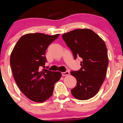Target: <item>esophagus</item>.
<instances>
[{"instance_id": "obj_1", "label": "esophagus", "mask_w": 123, "mask_h": 123, "mask_svg": "<svg viewBox=\"0 0 123 123\" xmlns=\"http://www.w3.org/2000/svg\"><path fill=\"white\" fill-rule=\"evenodd\" d=\"M69 72L68 71H66L65 72H62V74L63 76H66V75H69Z\"/></svg>"}]
</instances>
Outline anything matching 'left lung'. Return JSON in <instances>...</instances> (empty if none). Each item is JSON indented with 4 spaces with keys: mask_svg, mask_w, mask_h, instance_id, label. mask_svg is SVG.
Returning a JSON list of instances; mask_svg holds the SVG:
<instances>
[{
    "mask_svg": "<svg viewBox=\"0 0 123 123\" xmlns=\"http://www.w3.org/2000/svg\"><path fill=\"white\" fill-rule=\"evenodd\" d=\"M62 37L74 59H82L80 69L70 72L77 80L76 86L71 90L72 95L78 100H88L97 93L106 75L109 60L105 42L87 28L73 30Z\"/></svg>",
    "mask_w": 123,
    "mask_h": 123,
    "instance_id": "left-lung-1",
    "label": "left lung"
}]
</instances>
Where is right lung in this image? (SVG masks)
<instances>
[{"label": "right lung", "instance_id": "right-lung-1", "mask_svg": "<svg viewBox=\"0 0 123 123\" xmlns=\"http://www.w3.org/2000/svg\"><path fill=\"white\" fill-rule=\"evenodd\" d=\"M59 36L28 33L19 38L12 51L10 64L14 79L22 92L30 100L43 102L53 95L54 85L62 73L45 69V52Z\"/></svg>", "mask_w": 123, "mask_h": 123}]
</instances>
